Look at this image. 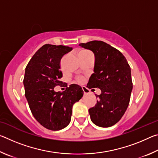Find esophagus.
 I'll return each mask as SVG.
<instances>
[{"instance_id":"34e87169","label":"esophagus","mask_w":158,"mask_h":158,"mask_svg":"<svg viewBox=\"0 0 158 158\" xmlns=\"http://www.w3.org/2000/svg\"><path fill=\"white\" fill-rule=\"evenodd\" d=\"M82 90L85 94H87V93H89V90L87 89L85 86H82Z\"/></svg>"}]
</instances>
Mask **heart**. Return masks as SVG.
Returning a JSON list of instances; mask_svg holds the SVG:
<instances>
[{"label":"heart","mask_w":158,"mask_h":158,"mask_svg":"<svg viewBox=\"0 0 158 158\" xmlns=\"http://www.w3.org/2000/svg\"><path fill=\"white\" fill-rule=\"evenodd\" d=\"M90 53V52H89V51H86V50H82V51H81V52L79 53H79ZM82 81H83V79L82 78H79L78 79V81L81 82Z\"/></svg>","instance_id":"heart-1"}]
</instances>
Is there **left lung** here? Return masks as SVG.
Here are the masks:
<instances>
[{"label":"left lung","instance_id":"1","mask_svg":"<svg viewBox=\"0 0 158 158\" xmlns=\"http://www.w3.org/2000/svg\"><path fill=\"white\" fill-rule=\"evenodd\" d=\"M79 46L95 54L94 73L87 87L101 90L97 103L89 109L91 121L102 127L118 122L129 105L132 90L131 69L123 53L105 42L93 40Z\"/></svg>","mask_w":158,"mask_h":158}]
</instances>
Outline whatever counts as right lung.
Masks as SVG:
<instances>
[{
    "instance_id": "1",
    "label": "right lung",
    "mask_w": 158,
    "mask_h": 158,
    "mask_svg": "<svg viewBox=\"0 0 158 158\" xmlns=\"http://www.w3.org/2000/svg\"><path fill=\"white\" fill-rule=\"evenodd\" d=\"M73 48L44 44L37 51L26 68L23 78L25 96L38 123L48 130L57 131L69 125L73 106L84 95L81 86L71 84L63 92L54 91L62 85L60 60Z\"/></svg>"
}]
</instances>
